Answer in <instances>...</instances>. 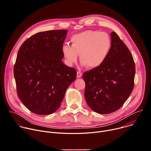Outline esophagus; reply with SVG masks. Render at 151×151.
Segmentation results:
<instances>
[{
    "instance_id": "34e87169",
    "label": "esophagus",
    "mask_w": 151,
    "mask_h": 151,
    "mask_svg": "<svg viewBox=\"0 0 151 151\" xmlns=\"http://www.w3.org/2000/svg\"><path fill=\"white\" fill-rule=\"evenodd\" d=\"M82 76V73L80 72H77V78H80Z\"/></svg>"
}]
</instances>
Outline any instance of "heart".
I'll use <instances>...</instances> for the list:
<instances>
[{
	"instance_id": "heart-1",
	"label": "heart",
	"mask_w": 151,
	"mask_h": 151,
	"mask_svg": "<svg viewBox=\"0 0 151 151\" xmlns=\"http://www.w3.org/2000/svg\"><path fill=\"white\" fill-rule=\"evenodd\" d=\"M71 45L62 47L66 63L72 66L76 62L79 54L82 64L94 69L100 67L108 57L112 47V40L106 32L87 30L73 35L70 37Z\"/></svg>"
}]
</instances>
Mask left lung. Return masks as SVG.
I'll return each mask as SVG.
<instances>
[{
  "label": "left lung",
  "instance_id": "8db88e82",
  "mask_svg": "<svg viewBox=\"0 0 151 151\" xmlns=\"http://www.w3.org/2000/svg\"><path fill=\"white\" fill-rule=\"evenodd\" d=\"M111 50L105 62L82 76L86 102L99 114L118 110L134 87L135 64L132 54L115 32L111 33Z\"/></svg>",
  "mask_w": 151,
  "mask_h": 151
}]
</instances>
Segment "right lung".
<instances>
[{"label":"right lung","mask_w":151,"mask_h":151,"mask_svg":"<svg viewBox=\"0 0 151 151\" xmlns=\"http://www.w3.org/2000/svg\"><path fill=\"white\" fill-rule=\"evenodd\" d=\"M68 31L37 33L19 48L14 68L18 96L32 112L50 115L60 107L76 70L64 64L62 47Z\"/></svg>","instance_id":"obj_1"}]
</instances>
